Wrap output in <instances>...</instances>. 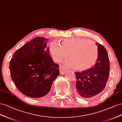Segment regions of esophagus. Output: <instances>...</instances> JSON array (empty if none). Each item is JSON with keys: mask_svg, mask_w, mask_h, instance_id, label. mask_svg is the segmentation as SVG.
<instances>
[{"mask_svg": "<svg viewBox=\"0 0 122 122\" xmlns=\"http://www.w3.org/2000/svg\"><path fill=\"white\" fill-rule=\"evenodd\" d=\"M59 69L61 74H64L67 71V69L65 68V67L63 65H60Z\"/></svg>", "mask_w": 122, "mask_h": 122, "instance_id": "34e87169", "label": "esophagus"}]
</instances>
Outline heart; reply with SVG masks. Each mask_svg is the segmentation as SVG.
Returning <instances> with one entry per match:
<instances>
[{
  "mask_svg": "<svg viewBox=\"0 0 122 122\" xmlns=\"http://www.w3.org/2000/svg\"><path fill=\"white\" fill-rule=\"evenodd\" d=\"M51 55L57 62H61L68 56L71 59L67 65L81 71L87 70L95 65L98 56V50L95 43L81 37L66 38L61 46L53 42L50 46Z\"/></svg>",
  "mask_w": 122,
  "mask_h": 122,
  "instance_id": "heart-1",
  "label": "heart"
}]
</instances>
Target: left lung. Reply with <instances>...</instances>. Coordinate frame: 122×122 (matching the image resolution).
<instances>
[{
	"label": "left lung",
	"instance_id": "8db88e82",
	"mask_svg": "<svg viewBox=\"0 0 122 122\" xmlns=\"http://www.w3.org/2000/svg\"><path fill=\"white\" fill-rule=\"evenodd\" d=\"M98 50L97 62L90 69L76 72V94L85 98H90L104 90L109 76V60L104 47L96 42Z\"/></svg>",
	"mask_w": 122,
	"mask_h": 122
}]
</instances>
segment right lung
Instances as JSON below:
<instances>
[{"instance_id":"right-lung-1","label":"right lung","mask_w":122,"mask_h":122,"mask_svg":"<svg viewBox=\"0 0 122 122\" xmlns=\"http://www.w3.org/2000/svg\"><path fill=\"white\" fill-rule=\"evenodd\" d=\"M49 39L37 37L15 51L10 64L11 79L24 95L40 98L50 91L59 75V65L50 55Z\"/></svg>"}]
</instances>
